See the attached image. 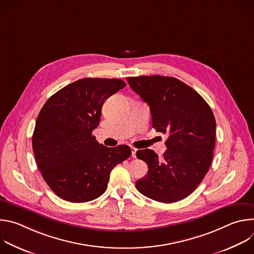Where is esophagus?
<instances>
[{
	"mask_svg": "<svg viewBox=\"0 0 254 254\" xmlns=\"http://www.w3.org/2000/svg\"><path fill=\"white\" fill-rule=\"evenodd\" d=\"M130 151H131V157L132 158H135V154H136V149L135 148H130Z\"/></svg>",
	"mask_w": 254,
	"mask_h": 254,
	"instance_id": "esophagus-1",
	"label": "esophagus"
}]
</instances>
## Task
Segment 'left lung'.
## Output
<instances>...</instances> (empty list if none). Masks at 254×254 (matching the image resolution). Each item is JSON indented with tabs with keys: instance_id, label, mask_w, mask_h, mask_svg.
I'll return each mask as SVG.
<instances>
[{
	"instance_id": "obj_1",
	"label": "left lung",
	"mask_w": 254,
	"mask_h": 254,
	"mask_svg": "<svg viewBox=\"0 0 254 254\" xmlns=\"http://www.w3.org/2000/svg\"><path fill=\"white\" fill-rule=\"evenodd\" d=\"M127 80L149 104L153 127L168 133L162 160L150 149L136 152L149 172L136 181L135 187L158 202L182 200L199 186L212 163L216 122L211 108L197 91L174 77L136 76Z\"/></svg>"
}]
</instances>
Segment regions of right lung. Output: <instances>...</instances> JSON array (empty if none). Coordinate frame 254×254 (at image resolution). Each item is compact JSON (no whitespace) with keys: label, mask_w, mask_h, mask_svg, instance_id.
<instances>
[{"label":"right lung","mask_w":254,"mask_h":254,"mask_svg":"<svg viewBox=\"0 0 254 254\" xmlns=\"http://www.w3.org/2000/svg\"><path fill=\"white\" fill-rule=\"evenodd\" d=\"M126 85L118 78H83L66 85L43 105L32 147L43 179L61 199L83 203L98 198L112 170L131 155L126 144L106 148L92 135L104 100Z\"/></svg>","instance_id":"obj_1"}]
</instances>
